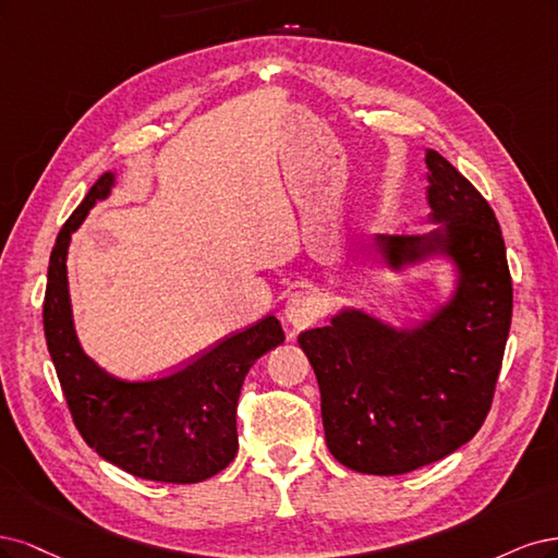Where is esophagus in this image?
I'll use <instances>...</instances> for the list:
<instances>
[{
    "mask_svg": "<svg viewBox=\"0 0 558 558\" xmlns=\"http://www.w3.org/2000/svg\"><path fill=\"white\" fill-rule=\"evenodd\" d=\"M319 301L311 292H294L290 299H287L284 305V315L290 319V325L296 329L311 327L313 322L319 319Z\"/></svg>",
    "mask_w": 558,
    "mask_h": 558,
    "instance_id": "1",
    "label": "esophagus"
}]
</instances>
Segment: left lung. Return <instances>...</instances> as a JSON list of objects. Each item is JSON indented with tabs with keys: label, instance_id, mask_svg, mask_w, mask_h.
Returning <instances> with one entry per match:
<instances>
[{
	"label": "left lung",
	"instance_id": "left-lung-1",
	"mask_svg": "<svg viewBox=\"0 0 558 558\" xmlns=\"http://www.w3.org/2000/svg\"><path fill=\"white\" fill-rule=\"evenodd\" d=\"M426 167L434 220L447 227L375 245L393 266L452 255L454 299L412 333L345 311L299 336L329 452L356 473L403 475L469 442L489 415L510 333L512 278L489 202L440 153L428 150Z\"/></svg>",
	"mask_w": 558,
	"mask_h": 558
}]
</instances>
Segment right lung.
Returning a JSON list of instances; mask_svg holds the SVG:
<instances>
[{
	"mask_svg": "<svg viewBox=\"0 0 558 558\" xmlns=\"http://www.w3.org/2000/svg\"><path fill=\"white\" fill-rule=\"evenodd\" d=\"M113 173L89 187L50 253L44 331L71 420L95 452L130 475L192 484L218 475L239 452L236 405L247 371L284 340L268 315L196 362L153 383H128L81 350L66 287V250L87 210L109 196Z\"/></svg>",
	"mask_w": 558,
	"mask_h": 558,
	"instance_id": "add662e5",
	"label": "right lung"
}]
</instances>
